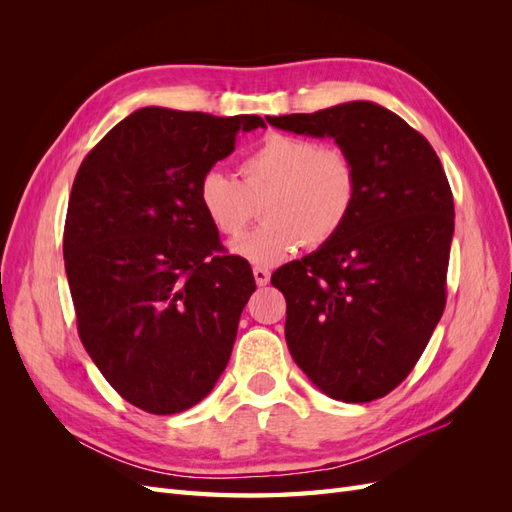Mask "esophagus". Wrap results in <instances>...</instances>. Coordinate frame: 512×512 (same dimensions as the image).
I'll return each mask as SVG.
<instances>
[{"label": "esophagus", "instance_id": "1", "mask_svg": "<svg viewBox=\"0 0 512 512\" xmlns=\"http://www.w3.org/2000/svg\"><path fill=\"white\" fill-rule=\"evenodd\" d=\"M254 280L258 286H267L271 280V273L265 267H254Z\"/></svg>", "mask_w": 512, "mask_h": 512}]
</instances>
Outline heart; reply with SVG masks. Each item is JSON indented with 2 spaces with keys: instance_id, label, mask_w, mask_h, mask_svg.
<instances>
[{
  "instance_id": "b5f03b06",
  "label": "heart",
  "mask_w": 512,
  "mask_h": 512,
  "mask_svg": "<svg viewBox=\"0 0 512 512\" xmlns=\"http://www.w3.org/2000/svg\"><path fill=\"white\" fill-rule=\"evenodd\" d=\"M241 181L211 168L198 181V205L215 232L239 237L260 203L262 222L232 243L254 265H277L305 243L322 247L348 224L359 175L344 149L271 132L239 164Z\"/></svg>"
}]
</instances>
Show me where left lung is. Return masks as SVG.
I'll list each match as a JSON object with an SVG mask.
<instances>
[{"label": "left lung", "instance_id": "1", "mask_svg": "<svg viewBox=\"0 0 512 512\" xmlns=\"http://www.w3.org/2000/svg\"><path fill=\"white\" fill-rule=\"evenodd\" d=\"M331 136L352 158L359 196L327 245L280 267L286 342L305 376L346 404L389 395L421 359L446 305L453 192L423 134L374 102L271 117Z\"/></svg>", "mask_w": 512, "mask_h": 512}]
</instances>
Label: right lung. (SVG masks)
Returning a JSON list of instances; mask_svg holds the SVG:
<instances>
[{
    "label": "right lung",
    "mask_w": 512,
    "mask_h": 512,
    "mask_svg": "<svg viewBox=\"0 0 512 512\" xmlns=\"http://www.w3.org/2000/svg\"><path fill=\"white\" fill-rule=\"evenodd\" d=\"M258 115L147 106L119 121L74 177L64 260L79 337L132 406L177 414L222 376L256 282L226 256L198 181Z\"/></svg>",
    "instance_id": "right-lung-1"
}]
</instances>
